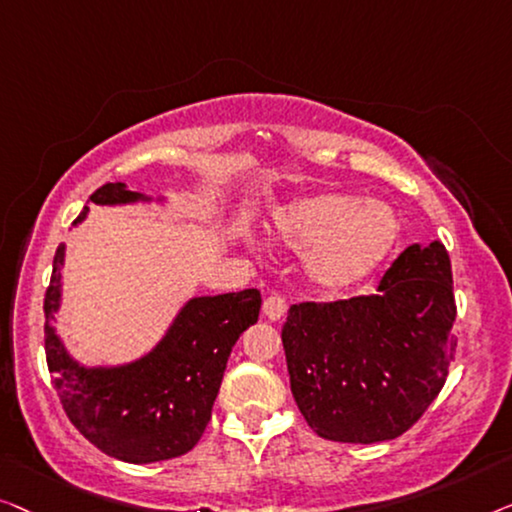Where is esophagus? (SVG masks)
<instances>
[{"instance_id": "esophagus-1", "label": "esophagus", "mask_w": 512, "mask_h": 512, "mask_svg": "<svg viewBox=\"0 0 512 512\" xmlns=\"http://www.w3.org/2000/svg\"><path fill=\"white\" fill-rule=\"evenodd\" d=\"M287 313V299L283 294H271L264 299V315L269 320H280Z\"/></svg>"}]
</instances>
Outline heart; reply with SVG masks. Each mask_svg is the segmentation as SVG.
<instances>
[{"mask_svg":"<svg viewBox=\"0 0 512 512\" xmlns=\"http://www.w3.org/2000/svg\"><path fill=\"white\" fill-rule=\"evenodd\" d=\"M276 236L308 253V276L322 290H343L371 273L399 236V220L378 201L318 194L276 213Z\"/></svg>","mask_w":512,"mask_h":512,"instance_id":"b5f03b06","label":"heart"}]
</instances>
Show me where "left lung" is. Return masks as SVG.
Wrapping results in <instances>:
<instances>
[{"label":"left lung","instance_id":"1","mask_svg":"<svg viewBox=\"0 0 512 512\" xmlns=\"http://www.w3.org/2000/svg\"><path fill=\"white\" fill-rule=\"evenodd\" d=\"M452 290L448 250L431 241L403 250L373 294L294 304L280 336L308 427L336 443L406 434L448 378Z\"/></svg>","mask_w":512,"mask_h":512}]
</instances>
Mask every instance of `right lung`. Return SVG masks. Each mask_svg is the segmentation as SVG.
Wrapping results in <instances>:
<instances>
[{
    "mask_svg": "<svg viewBox=\"0 0 512 512\" xmlns=\"http://www.w3.org/2000/svg\"><path fill=\"white\" fill-rule=\"evenodd\" d=\"M90 199L122 204L139 194L122 183H104ZM85 213L88 208L76 222ZM62 255L64 246L55 253L43 299L46 322L60 301ZM259 306V290L192 299L157 350L122 369H81L46 325L50 383L71 424L104 455L129 464L181 457L204 434L227 359L243 331L257 322Z\"/></svg>",
    "mask_w": 512,
    "mask_h": 512,
    "instance_id": "1",
    "label": "right lung"
}]
</instances>
